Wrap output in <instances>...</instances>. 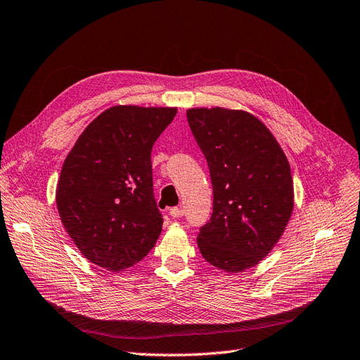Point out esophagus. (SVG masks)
Segmentation results:
<instances>
[{"instance_id":"34e87169","label":"esophagus","mask_w":360,"mask_h":360,"mask_svg":"<svg viewBox=\"0 0 360 360\" xmlns=\"http://www.w3.org/2000/svg\"><path fill=\"white\" fill-rule=\"evenodd\" d=\"M169 214L172 218H181L184 215V210L181 207H172Z\"/></svg>"}]
</instances>
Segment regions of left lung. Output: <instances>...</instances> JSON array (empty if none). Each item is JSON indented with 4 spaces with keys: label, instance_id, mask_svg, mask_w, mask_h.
<instances>
[{
    "label": "left lung",
    "instance_id": "1",
    "mask_svg": "<svg viewBox=\"0 0 360 360\" xmlns=\"http://www.w3.org/2000/svg\"><path fill=\"white\" fill-rule=\"evenodd\" d=\"M187 118L214 188V212L198 233V249L227 273L255 267L282 237L294 210L288 158L271 131L246 111L191 108Z\"/></svg>",
    "mask_w": 360,
    "mask_h": 360
}]
</instances>
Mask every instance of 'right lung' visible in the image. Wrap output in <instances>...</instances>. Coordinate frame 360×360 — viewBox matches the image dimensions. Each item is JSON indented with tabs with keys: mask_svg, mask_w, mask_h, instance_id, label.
<instances>
[{
	"mask_svg": "<svg viewBox=\"0 0 360 360\" xmlns=\"http://www.w3.org/2000/svg\"><path fill=\"white\" fill-rule=\"evenodd\" d=\"M176 111L112 106L93 120L66 155L56 188L59 217L78 250L98 267H131L162 233L151 150Z\"/></svg>",
	"mask_w": 360,
	"mask_h": 360,
	"instance_id": "add662e5",
	"label": "right lung"
}]
</instances>
